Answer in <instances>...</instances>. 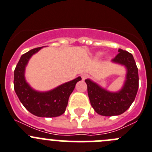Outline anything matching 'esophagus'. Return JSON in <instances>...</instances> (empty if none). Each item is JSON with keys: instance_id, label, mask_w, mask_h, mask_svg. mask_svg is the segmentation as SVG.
I'll list each match as a JSON object with an SVG mask.
<instances>
[{"instance_id": "34e87169", "label": "esophagus", "mask_w": 152, "mask_h": 152, "mask_svg": "<svg viewBox=\"0 0 152 152\" xmlns=\"http://www.w3.org/2000/svg\"><path fill=\"white\" fill-rule=\"evenodd\" d=\"M81 77H82V79H83V80H85V79H86L88 77V75L87 74H82L81 75Z\"/></svg>"}]
</instances>
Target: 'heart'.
Wrapping results in <instances>:
<instances>
[{
    "label": "heart",
    "instance_id": "b5f03b06",
    "mask_svg": "<svg viewBox=\"0 0 152 152\" xmlns=\"http://www.w3.org/2000/svg\"><path fill=\"white\" fill-rule=\"evenodd\" d=\"M103 55V52H98V53H96V57H101Z\"/></svg>",
    "mask_w": 152,
    "mask_h": 152
}]
</instances>
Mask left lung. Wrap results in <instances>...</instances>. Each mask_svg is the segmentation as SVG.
I'll use <instances>...</instances> for the list:
<instances>
[{
	"mask_svg": "<svg viewBox=\"0 0 152 152\" xmlns=\"http://www.w3.org/2000/svg\"><path fill=\"white\" fill-rule=\"evenodd\" d=\"M119 53L112 63L123 66L126 75L123 86L118 91L111 92L88 78L85 80L90 104L97 113L104 116L118 115L131 107L139 87L138 69L134 57L129 52L118 49Z\"/></svg>",
	"mask_w": 152,
	"mask_h": 152,
	"instance_id": "obj_1",
	"label": "left lung"
}]
</instances>
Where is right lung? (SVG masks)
<instances>
[{
	"mask_svg": "<svg viewBox=\"0 0 152 152\" xmlns=\"http://www.w3.org/2000/svg\"><path fill=\"white\" fill-rule=\"evenodd\" d=\"M43 47L32 49L21 56L14 71V89L20 102L29 112L39 117L51 118L64 113L69 96L81 77L79 76L48 91L34 89L26 80L25 69L32 56Z\"/></svg>",
	"mask_w": 152,
	"mask_h": 152,
	"instance_id": "obj_1",
	"label": "right lung"
}]
</instances>
